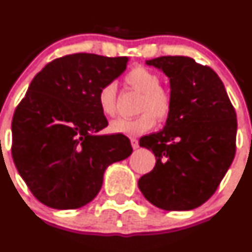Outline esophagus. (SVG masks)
<instances>
[{
	"label": "esophagus",
	"mask_w": 252,
	"mask_h": 252,
	"mask_svg": "<svg viewBox=\"0 0 252 252\" xmlns=\"http://www.w3.org/2000/svg\"><path fill=\"white\" fill-rule=\"evenodd\" d=\"M130 142H131V146H133L134 150H136L139 147V141L138 139H130Z\"/></svg>",
	"instance_id": "obj_1"
}]
</instances>
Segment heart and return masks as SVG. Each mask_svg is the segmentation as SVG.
<instances>
[{
  "label": "heart",
  "instance_id": "obj_1",
  "mask_svg": "<svg viewBox=\"0 0 252 252\" xmlns=\"http://www.w3.org/2000/svg\"><path fill=\"white\" fill-rule=\"evenodd\" d=\"M128 85L141 93L142 97L139 105V117L133 119L117 118L111 122L110 130L121 135L140 136L151 130L157 121H166L172 112V96L161 88V79L156 73L144 67H136L126 75ZM117 88L114 83H107L98 91V106L106 117L116 113Z\"/></svg>",
  "mask_w": 252,
  "mask_h": 252
}]
</instances>
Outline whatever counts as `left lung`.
Returning a JSON list of instances; mask_svg holds the SVG:
<instances>
[{
	"instance_id": "8db88e82",
	"label": "left lung",
	"mask_w": 252,
	"mask_h": 252,
	"mask_svg": "<svg viewBox=\"0 0 252 252\" xmlns=\"http://www.w3.org/2000/svg\"><path fill=\"white\" fill-rule=\"evenodd\" d=\"M146 64L169 78L172 112L161 131L140 139L156 164L139 189L162 210H194L215 194L234 159V107L215 70L192 58L163 56Z\"/></svg>"
}]
</instances>
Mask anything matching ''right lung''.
<instances>
[{
  "label": "right lung",
  "mask_w": 252,
  "mask_h": 252,
  "mask_svg": "<svg viewBox=\"0 0 252 252\" xmlns=\"http://www.w3.org/2000/svg\"><path fill=\"white\" fill-rule=\"evenodd\" d=\"M126 57L74 53L35 75L12 121L18 173L48 207L73 210L95 199L110 164L133 152L126 136L97 135L108 126L98 91L126 70Z\"/></svg>",
  "instance_id": "1"
}]
</instances>
